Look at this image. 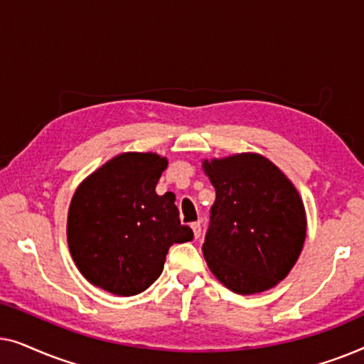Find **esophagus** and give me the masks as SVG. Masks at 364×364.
I'll return each instance as SVG.
<instances>
[{
  "mask_svg": "<svg viewBox=\"0 0 364 364\" xmlns=\"http://www.w3.org/2000/svg\"><path fill=\"white\" fill-rule=\"evenodd\" d=\"M192 230H193V235H196V238L200 237V233H202V223H200V222H193V223H192Z\"/></svg>",
  "mask_w": 364,
  "mask_h": 364,
  "instance_id": "1",
  "label": "esophagus"
}]
</instances>
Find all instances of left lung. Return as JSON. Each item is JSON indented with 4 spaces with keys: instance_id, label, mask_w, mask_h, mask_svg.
I'll use <instances>...</instances> for the list:
<instances>
[{
    "instance_id": "left-lung-1",
    "label": "left lung",
    "mask_w": 364,
    "mask_h": 364,
    "mask_svg": "<svg viewBox=\"0 0 364 364\" xmlns=\"http://www.w3.org/2000/svg\"><path fill=\"white\" fill-rule=\"evenodd\" d=\"M215 187L202 245L213 275L240 295L288 275L306 237L305 207L283 172L258 154L203 162Z\"/></svg>"
}]
</instances>
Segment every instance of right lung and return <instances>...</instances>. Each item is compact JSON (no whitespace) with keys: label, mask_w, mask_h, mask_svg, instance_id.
I'll list each match as a JSON object with an SVG mask.
<instances>
[{"label":"right lung","mask_w":364,"mask_h":364,"mask_svg":"<svg viewBox=\"0 0 364 364\" xmlns=\"http://www.w3.org/2000/svg\"><path fill=\"white\" fill-rule=\"evenodd\" d=\"M167 161L127 152L91 173L74 193L68 243L79 272L92 285L119 296L147 290L161 277L173 243L191 242L172 192L157 196Z\"/></svg>","instance_id":"1"}]
</instances>
